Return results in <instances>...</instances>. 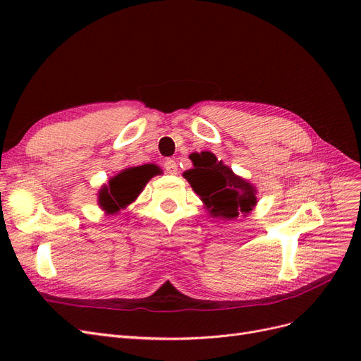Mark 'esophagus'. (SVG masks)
<instances>
[{
    "instance_id": "obj_1",
    "label": "esophagus",
    "mask_w": 361,
    "mask_h": 361,
    "mask_svg": "<svg viewBox=\"0 0 361 361\" xmlns=\"http://www.w3.org/2000/svg\"><path fill=\"white\" fill-rule=\"evenodd\" d=\"M164 169H166V171L169 174H176L178 173V164L174 159H166V162H164Z\"/></svg>"
}]
</instances>
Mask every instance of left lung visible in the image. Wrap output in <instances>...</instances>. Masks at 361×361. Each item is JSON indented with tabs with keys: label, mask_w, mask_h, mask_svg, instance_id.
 <instances>
[{
	"label": "left lung",
	"mask_w": 361,
	"mask_h": 361,
	"mask_svg": "<svg viewBox=\"0 0 361 361\" xmlns=\"http://www.w3.org/2000/svg\"><path fill=\"white\" fill-rule=\"evenodd\" d=\"M192 169L183 173L194 192L199 195L207 212L223 220L245 216L257 203L256 188L236 176L211 152L191 154Z\"/></svg>",
	"instance_id": "obj_1"
}]
</instances>
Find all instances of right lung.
I'll return each instance as SVG.
<instances>
[{
  "mask_svg": "<svg viewBox=\"0 0 361 361\" xmlns=\"http://www.w3.org/2000/svg\"><path fill=\"white\" fill-rule=\"evenodd\" d=\"M158 173H161V170L154 164L122 170L99 191V200H97L99 206L106 214L118 212L133 203L143 191L146 183Z\"/></svg>",
  "mask_w": 361,
  "mask_h": 361,
  "instance_id": "obj_1",
  "label": "right lung"
}]
</instances>
